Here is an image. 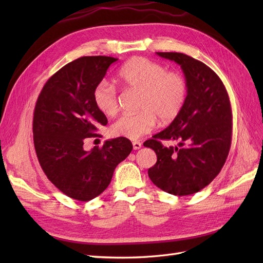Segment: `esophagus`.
<instances>
[{
	"label": "esophagus",
	"instance_id": "34e87169",
	"mask_svg": "<svg viewBox=\"0 0 263 263\" xmlns=\"http://www.w3.org/2000/svg\"><path fill=\"white\" fill-rule=\"evenodd\" d=\"M133 148H134L135 150L140 149V148H141V142H140V141H134V142H133Z\"/></svg>",
	"mask_w": 263,
	"mask_h": 263
}]
</instances>
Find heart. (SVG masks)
<instances>
[{"label": "heart", "mask_w": 263, "mask_h": 263, "mask_svg": "<svg viewBox=\"0 0 263 263\" xmlns=\"http://www.w3.org/2000/svg\"><path fill=\"white\" fill-rule=\"evenodd\" d=\"M117 77L125 87L140 91V112L119 117L110 126L113 136L137 140L153 130L157 118L161 124H168L185 104L186 78L177 71H168L161 63L142 57L134 58L119 69ZM93 102L103 115L114 116L118 112L117 91L106 81L95 86Z\"/></svg>", "instance_id": "heart-1"}]
</instances>
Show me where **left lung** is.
Listing matches in <instances>:
<instances>
[{
	"label": "left lung",
	"mask_w": 263,
	"mask_h": 263,
	"mask_svg": "<svg viewBox=\"0 0 263 263\" xmlns=\"http://www.w3.org/2000/svg\"><path fill=\"white\" fill-rule=\"evenodd\" d=\"M181 66L187 80L185 104L170 126L144 142L157 162L148 170L155 185L184 196L204 189L224 166L232 145L233 114L225 85L205 65L181 52H157ZM161 140H178L164 147Z\"/></svg>",
	"instance_id": "1"
}]
</instances>
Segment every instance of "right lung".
Returning a JSON list of instances; mask_svg holds the SVG:
<instances>
[{
	"label": "right lung",
	"instance_id": "1",
	"mask_svg": "<svg viewBox=\"0 0 263 263\" xmlns=\"http://www.w3.org/2000/svg\"><path fill=\"white\" fill-rule=\"evenodd\" d=\"M117 60L89 55L69 62L49 78L36 102L33 135L38 161L55 187L81 202L108 186L117 164L133 150L124 137L91 151L83 148L84 139L97 137L98 126L107 124L94 105L93 91Z\"/></svg>",
	"mask_w": 263,
	"mask_h": 263
}]
</instances>
